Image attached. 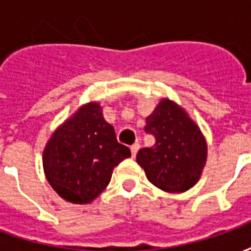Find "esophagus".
Returning <instances> with one entry per match:
<instances>
[{
    "instance_id": "34e87169",
    "label": "esophagus",
    "mask_w": 251,
    "mask_h": 251,
    "mask_svg": "<svg viewBox=\"0 0 251 251\" xmlns=\"http://www.w3.org/2000/svg\"><path fill=\"white\" fill-rule=\"evenodd\" d=\"M138 149H140V145L138 144H134V145H131L130 151H131V157H136L137 152H138Z\"/></svg>"
}]
</instances>
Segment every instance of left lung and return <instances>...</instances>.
Listing matches in <instances>:
<instances>
[{
    "label": "left lung",
    "instance_id": "obj_1",
    "mask_svg": "<svg viewBox=\"0 0 251 251\" xmlns=\"http://www.w3.org/2000/svg\"><path fill=\"white\" fill-rule=\"evenodd\" d=\"M145 131L156 137L152 148L137 153L148 180L169 194L192 188L207 163V141L198 124L179 103L163 98L147 117Z\"/></svg>",
    "mask_w": 251,
    "mask_h": 251
}]
</instances>
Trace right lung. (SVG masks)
Here are the masks:
<instances>
[{
  "mask_svg": "<svg viewBox=\"0 0 251 251\" xmlns=\"http://www.w3.org/2000/svg\"><path fill=\"white\" fill-rule=\"evenodd\" d=\"M130 149L117 141L99 102L82 104L67 118L43 151V168L56 194L74 204H88L102 194Z\"/></svg>",
  "mask_w": 251,
  "mask_h": 251,
  "instance_id": "obj_1",
  "label": "right lung"
}]
</instances>
